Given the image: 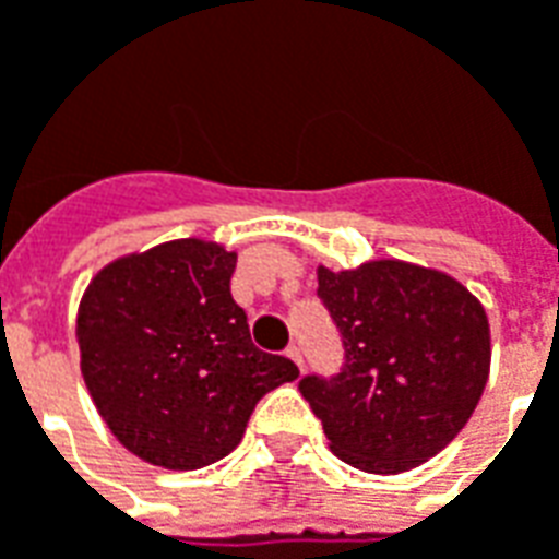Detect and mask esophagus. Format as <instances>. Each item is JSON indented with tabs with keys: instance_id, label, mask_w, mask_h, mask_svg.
I'll use <instances>...</instances> for the list:
<instances>
[{
	"instance_id": "obj_1",
	"label": "esophagus",
	"mask_w": 559,
	"mask_h": 559,
	"mask_svg": "<svg viewBox=\"0 0 559 559\" xmlns=\"http://www.w3.org/2000/svg\"><path fill=\"white\" fill-rule=\"evenodd\" d=\"M287 356H290L293 362L299 365V368H302V350H299V344H290V347H287Z\"/></svg>"
}]
</instances>
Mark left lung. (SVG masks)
<instances>
[{"label":"left lung","mask_w":559,"mask_h":559,"mask_svg":"<svg viewBox=\"0 0 559 559\" xmlns=\"http://www.w3.org/2000/svg\"><path fill=\"white\" fill-rule=\"evenodd\" d=\"M317 296L341 332L335 374L299 392L329 449L368 473H404L433 457L476 411L491 335L476 296L455 278L401 260L350 272L317 269Z\"/></svg>","instance_id":"obj_1"}]
</instances>
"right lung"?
Masks as SVG:
<instances>
[{
  "label": "right lung",
  "instance_id": "1",
  "mask_svg": "<svg viewBox=\"0 0 559 559\" xmlns=\"http://www.w3.org/2000/svg\"><path fill=\"white\" fill-rule=\"evenodd\" d=\"M236 254L176 239L102 269L80 302L83 380L128 452L200 469L239 445L257 401L299 368L251 341Z\"/></svg>",
  "mask_w": 559,
  "mask_h": 559
}]
</instances>
